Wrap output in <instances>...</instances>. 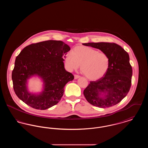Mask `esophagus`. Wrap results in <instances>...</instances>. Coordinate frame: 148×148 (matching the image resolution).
Returning <instances> with one entry per match:
<instances>
[{
    "mask_svg": "<svg viewBox=\"0 0 148 148\" xmlns=\"http://www.w3.org/2000/svg\"><path fill=\"white\" fill-rule=\"evenodd\" d=\"M79 77H80V76L78 75H74V79H77Z\"/></svg>",
    "mask_w": 148,
    "mask_h": 148,
    "instance_id": "34e87169",
    "label": "esophagus"
}]
</instances>
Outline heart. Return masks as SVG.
Listing matches in <instances>:
<instances>
[{"mask_svg": "<svg viewBox=\"0 0 148 148\" xmlns=\"http://www.w3.org/2000/svg\"><path fill=\"white\" fill-rule=\"evenodd\" d=\"M71 53L66 54L65 62L70 71L77 70L80 65V71L88 79L96 80L103 77L109 68L108 55L85 46L75 47Z\"/></svg>", "mask_w": 148, "mask_h": 148, "instance_id": "b5f03b06", "label": "heart"}]
</instances>
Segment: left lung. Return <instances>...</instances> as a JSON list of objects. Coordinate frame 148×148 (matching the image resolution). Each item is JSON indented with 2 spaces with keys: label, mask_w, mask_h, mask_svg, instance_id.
<instances>
[{
  "label": "left lung",
  "mask_w": 148,
  "mask_h": 148,
  "mask_svg": "<svg viewBox=\"0 0 148 148\" xmlns=\"http://www.w3.org/2000/svg\"><path fill=\"white\" fill-rule=\"evenodd\" d=\"M83 45L100 50L110 60L109 69L104 77L90 82L84 90L86 100L101 108L117 104L127 96L131 86L133 71L128 53L115 43L88 42Z\"/></svg>",
  "instance_id": "obj_1"
}]
</instances>
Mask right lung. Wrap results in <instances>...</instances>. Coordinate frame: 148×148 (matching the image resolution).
<instances>
[{
  "instance_id": "obj_1",
  "label": "right lung",
  "mask_w": 148,
  "mask_h": 148,
  "mask_svg": "<svg viewBox=\"0 0 148 148\" xmlns=\"http://www.w3.org/2000/svg\"><path fill=\"white\" fill-rule=\"evenodd\" d=\"M71 50L62 41L47 40L25 47L16 56L12 79L17 97L28 106L45 110L56 105L63 97L64 86L74 79L66 71L64 61ZM33 76L40 78L42 90L28 91V80Z\"/></svg>"
}]
</instances>
